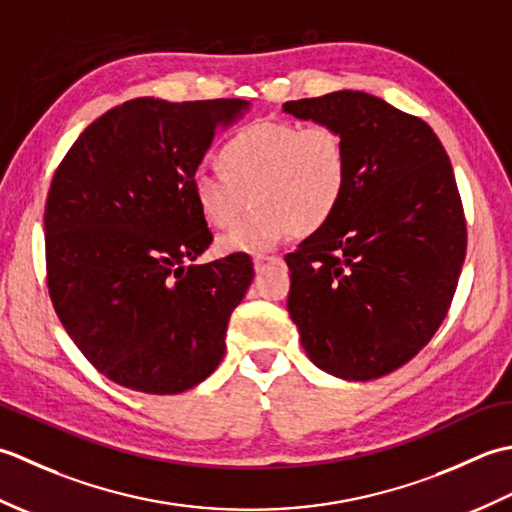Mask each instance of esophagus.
I'll use <instances>...</instances> for the list:
<instances>
[{
	"mask_svg": "<svg viewBox=\"0 0 512 512\" xmlns=\"http://www.w3.org/2000/svg\"><path fill=\"white\" fill-rule=\"evenodd\" d=\"M278 263H283V258H280V256H265V254H260V256L254 258L256 271L265 269V267H269V265H278Z\"/></svg>",
	"mask_w": 512,
	"mask_h": 512,
	"instance_id": "esophagus-1",
	"label": "esophagus"
}]
</instances>
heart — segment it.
<instances>
[{
    "label": "heart",
    "instance_id": "obj_1",
    "mask_svg": "<svg viewBox=\"0 0 512 512\" xmlns=\"http://www.w3.org/2000/svg\"><path fill=\"white\" fill-rule=\"evenodd\" d=\"M218 170H198L192 192L207 225L232 227L252 194L254 210L221 238L223 252H265L285 236H314L349 190V148L327 123L258 121L216 154Z\"/></svg>",
    "mask_w": 512,
    "mask_h": 512
}]
</instances>
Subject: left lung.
<instances>
[{
	"label": "left lung",
	"mask_w": 512,
	"mask_h": 512,
	"mask_svg": "<svg viewBox=\"0 0 512 512\" xmlns=\"http://www.w3.org/2000/svg\"><path fill=\"white\" fill-rule=\"evenodd\" d=\"M283 110L338 128L351 161L336 218L285 256L289 316L318 369L382 378L429 344L462 274L466 218L451 159L429 123L367 92Z\"/></svg>",
	"instance_id": "1"
}]
</instances>
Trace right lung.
Segmentation results:
<instances>
[{
    "instance_id": "1",
    "label": "right lung",
    "mask_w": 512,
    "mask_h": 512,
    "mask_svg": "<svg viewBox=\"0 0 512 512\" xmlns=\"http://www.w3.org/2000/svg\"><path fill=\"white\" fill-rule=\"evenodd\" d=\"M243 99L139 97L90 123L46 198L48 294L99 373L125 389L174 395L225 356L232 311L254 278L247 254L194 263L212 232L192 179Z\"/></svg>"
}]
</instances>
